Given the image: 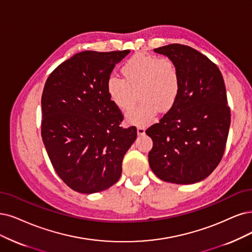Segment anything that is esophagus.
Returning a JSON list of instances; mask_svg holds the SVG:
<instances>
[{"mask_svg": "<svg viewBox=\"0 0 252 252\" xmlns=\"http://www.w3.org/2000/svg\"><path fill=\"white\" fill-rule=\"evenodd\" d=\"M137 133H138V135H143L145 133L144 126H138L137 127Z\"/></svg>", "mask_w": 252, "mask_h": 252, "instance_id": "34e87169", "label": "esophagus"}]
</instances>
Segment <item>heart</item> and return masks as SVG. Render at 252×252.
Listing matches in <instances>:
<instances>
[{"label":"heart","mask_w":252,"mask_h":252,"mask_svg":"<svg viewBox=\"0 0 252 252\" xmlns=\"http://www.w3.org/2000/svg\"><path fill=\"white\" fill-rule=\"evenodd\" d=\"M124 79L110 77L107 92L111 101L121 111L131 110L126 120L135 126H147L158 112L170 110L181 91V76L175 63L169 58L138 53L127 59L120 68ZM139 95H137V93Z\"/></svg>","instance_id":"b5f03b06"}]
</instances>
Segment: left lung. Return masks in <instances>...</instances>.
I'll return each mask as SVG.
<instances>
[{
    "mask_svg": "<svg viewBox=\"0 0 252 252\" xmlns=\"http://www.w3.org/2000/svg\"><path fill=\"white\" fill-rule=\"evenodd\" d=\"M180 71L174 106L145 133L152 138L148 163L160 180L181 185L200 182L220 163L230 126L224 80L217 65L191 46L155 49Z\"/></svg>",
    "mask_w": 252,
    "mask_h": 252,
    "instance_id": "left-lung-1",
    "label": "left lung"
}]
</instances>
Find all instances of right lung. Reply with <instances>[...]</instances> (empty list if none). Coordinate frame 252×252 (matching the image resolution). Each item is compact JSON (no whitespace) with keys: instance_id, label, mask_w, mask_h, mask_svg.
Instances as JSON below:
<instances>
[{"instance_id":"1","label":"right lung","mask_w":252,"mask_h":252,"mask_svg":"<svg viewBox=\"0 0 252 252\" xmlns=\"http://www.w3.org/2000/svg\"><path fill=\"white\" fill-rule=\"evenodd\" d=\"M129 53L85 51L61 63L41 96V137L59 178L74 191L91 194L113 186L137 128L120 126L124 115L111 101L107 81Z\"/></svg>"}]
</instances>
